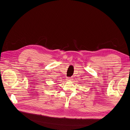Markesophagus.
I'll return each instance as SVG.
<instances>
[{"label":"esophagus","instance_id":"esophagus-1","mask_svg":"<svg viewBox=\"0 0 130 130\" xmlns=\"http://www.w3.org/2000/svg\"><path fill=\"white\" fill-rule=\"evenodd\" d=\"M68 81H72V79L71 78H70V77H68Z\"/></svg>","mask_w":130,"mask_h":130}]
</instances>
